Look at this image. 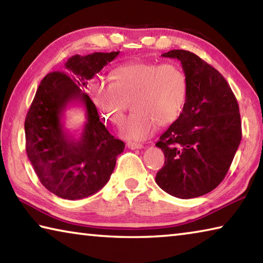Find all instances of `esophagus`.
I'll return each mask as SVG.
<instances>
[{
	"instance_id": "esophagus-1",
	"label": "esophagus",
	"mask_w": 263,
	"mask_h": 263,
	"mask_svg": "<svg viewBox=\"0 0 263 263\" xmlns=\"http://www.w3.org/2000/svg\"><path fill=\"white\" fill-rule=\"evenodd\" d=\"M126 146H127L128 148H131V149H139V148H142V145L139 144V142L127 141V142H126Z\"/></svg>"
}]
</instances>
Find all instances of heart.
<instances>
[{
	"mask_svg": "<svg viewBox=\"0 0 263 263\" xmlns=\"http://www.w3.org/2000/svg\"><path fill=\"white\" fill-rule=\"evenodd\" d=\"M188 95V81L179 65L135 61L116 68L109 83L91 89L90 97L103 117L118 125L127 102L135 112L121 124L119 135L128 140H144L160 126L180 118Z\"/></svg>",
	"mask_w": 263,
	"mask_h": 263,
	"instance_id": "heart-1",
	"label": "heart"
}]
</instances>
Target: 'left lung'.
<instances>
[{"instance_id":"obj_1","label":"left lung","mask_w":263,"mask_h":263,"mask_svg":"<svg viewBox=\"0 0 263 263\" xmlns=\"http://www.w3.org/2000/svg\"><path fill=\"white\" fill-rule=\"evenodd\" d=\"M162 57L181 61L188 95L180 118L155 144L164 154L155 182L174 197L195 198L228 174L241 140L239 105L224 77L199 57L184 50Z\"/></svg>"}]
</instances>
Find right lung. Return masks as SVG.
I'll return each instance as SVG.
<instances>
[{
  "label": "right lung",
  "instance_id": "obj_1",
  "mask_svg": "<svg viewBox=\"0 0 263 263\" xmlns=\"http://www.w3.org/2000/svg\"><path fill=\"white\" fill-rule=\"evenodd\" d=\"M118 53L95 52L69 58L64 70L52 72L42 80L26 115L28 158L42 184L61 198L74 201L101 190L125 147L106 130L94 102L84 92L88 80ZM75 100L84 103L87 116L79 140L69 136L61 122L64 109Z\"/></svg>",
  "mask_w": 263,
  "mask_h": 263
}]
</instances>
